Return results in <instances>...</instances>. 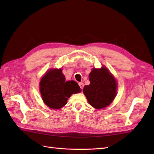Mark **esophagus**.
Instances as JSON below:
<instances>
[{"label": "esophagus", "mask_w": 154, "mask_h": 154, "mask_svg": "<svg viewBox=\"0 0 154 154\" xmlns=\"http://www.w3.org/2000/svg\"><path fill=\"white\" fill-rule=\"evenodd\" d=\"M78 85H79V86L80 87V88H81V89H83V86H84V85H83V83H82V82H80L78 83Z\"/></svg>", "instance_id": "obj_1"}]
</instances>
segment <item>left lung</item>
<instances>
[{
	"instance_id": "left-lung-1",
	"label": "left lung",
	"mask_w": 154,
	"mask_h": 154,
	"mask_svg": "<svg viewBox=\"0 0 154 154\" xmlns=\"http://www.w3.org/2000/svg\"><path fill=\"white\" fill-rule=\"evenodd\" d=\"M89 80L90 84L83 90L89 104L97 109L109 105L116 95L117 84L108 69L105 67L93 69Z\"/></svg>"
}]
</instances>
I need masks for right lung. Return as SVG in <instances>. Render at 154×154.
Segmentation results:
<instances>
[{
	"label": "right lung",
	"mask_w": 154,
	"mask_h": 154,
	"mask_svg": "<svg viewBox=\"0 0 154 154\" xmlns=\"http://www.w3.org/2000/svg\"><path fill=\"white\" fill-rule=\"evenodd\" d=\"M40 87L44 103L53 109L62 108L71 94L81 91L76 82L66 81L61 69L50 70L46 73L40 82Z\"/></svg>",
	"instance_id": "obj_1"
}]
</instances>
